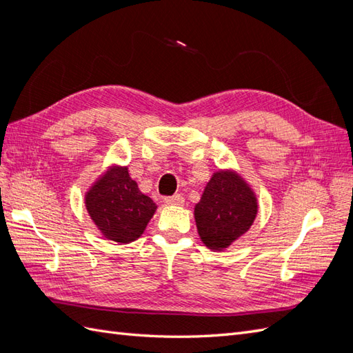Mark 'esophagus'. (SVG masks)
<instances>
[{
    "mask_svg": "<svg viewBox=\"0 0 353 353\" xmlns=\"http://www.w3.org/2000/svg\"><path fill=\"white\" fill-rule=\"evenodd\" d=\"M165 201L168 205H175V206H183L184 205V197L181 194H174L170 197H165Z\"/></svg>",
    "mask_w": 353,
    "mask_h": 353,
    "instance_id": "1",
    "label": "esophagus"
}]
</instances>
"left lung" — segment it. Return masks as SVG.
<instances>
[{
    "mask_svg": "<svg viewBox=\"0 0 353 353\" xmlns=\"http://www.w3.org/2000/svg\"><path fill=\"white\" fill-rule=\"evenodd\" d=\"M258 213L253 191L232 172H216L208 183L194 216L201 241L222 250L250 228Z\"/></svg>",
    "mask_w": 353,
    "mask_h": 353,
    "instance_id": "8db88e82",
    "label": "left lung"
}]
</instances>
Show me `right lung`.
<instances>
[{
  "label": "right lung",
  "mask_w": 353,
  "mask_h": 353,
  "mask_svg": "<svg viewBox=\"0 0 353 353\" xmlns=\"http://www.w3.org/2000/svg\"><path fill=\"white\" fill-rule=\"evenodd\" d=\"M87 209L105 239L130 243L144 232L156 205L144 196L128 168H114L88 191Z\"/></svg>",
  "instance_id": "1"
}]
</instances>
